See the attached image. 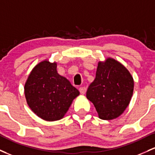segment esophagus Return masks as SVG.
Listing matches in <instances>:
<instances>
[{"label":"esophagus","instance_id":"esophagus-1","mask_svg":"<svg viewBox=\"0 0 155 155\" xmlns=\"http://www.w3.org/2000/svg\"><path fill=\"white\" fill-rule=\"evenodd\" d=\"M79 91L81 92V94H84L86 92V88H85V87H81V88H79Z\"/></svg>","mask_w":155,"mask_h":155}]
</instances>
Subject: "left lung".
Returning a JSON list of instances; mask_svg holds the SVG:
<instances>
[{"label": "left lung", "instance_id": "obj_1", "mask_svg": "<svg viewBox=\"0 0 155 155\" xmlns=\"http://www.w3.org/2000/svg\"><path fill=\"white\" fill-rule=\"evenodd\" d=\"M134 82L122 64L113 58L99 62L96 78L88 86L86 97L94 105L102 119H116L129 105Z\"/></svg>", "mask_w": 155, "mask_h": 155}]
</instances>
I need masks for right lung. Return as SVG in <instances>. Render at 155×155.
Here are the masks:
<instances>
[{
  "label": "right lung",
  "instance_id": "1",
  "mask_svg": "<svg viewBox=\"0 0 155 155\" xmlns=\"http://www.w3.org/2000/svg\"><path fill=\"white\" fill-rule=\"evenodd\" d=\"M56 64L44 61L34 67L25 85L28 105L46 121L64 117L72 100L80 94L67 78L58 74Z\"/></svg>",
  "mask_w": 155,
  "mask_h": 155
}]
</instances>
